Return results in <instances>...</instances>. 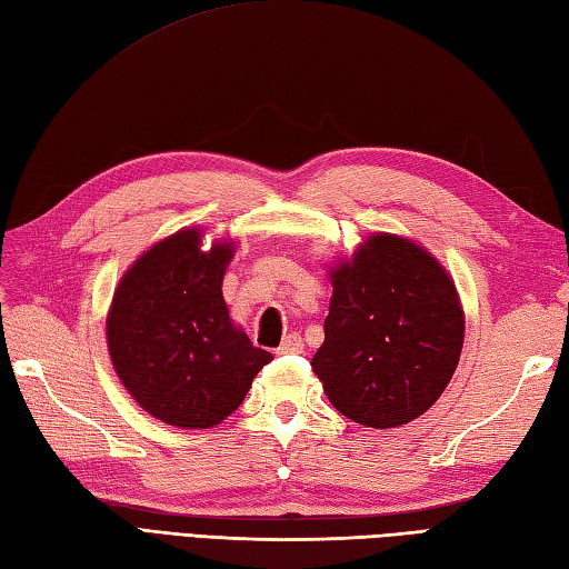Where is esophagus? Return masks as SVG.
<instances>
[{
  "instance_id": "obj_1",
  "label": "esophagus",
  "mask_w": 569,
  "mask_h": 569,
  "mask_svg": "<svg viewBox=\"0 0 569 569\" xmlns=\"http://www.w3.org/2000/svg\"><path fill=\"white\" fill-rule=\"evenodd\" d=\"M302 349H306V345H302V337L300 335H288L283 339V345L276 349V353L281 356H288V353H302Z\"/></svg>"
}]
</instances>
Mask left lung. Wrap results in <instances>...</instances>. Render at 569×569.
Returning a JSON list of instances; mask_svg holds the SVG:
<instances>
[{
	"instance_id": "1",
	"label": "left lung",
	"mask_w": 569,
	"mask_h": 569,
	"mask_svg": "<svg viewBox=\"0 0 569 569\" xmlns=\"http://www.w3.org/2000/svg\"><path fill=\"white\" fill-rule=\"evenodd\" d=\"M325 345L312 356L329 402L356 425L392 429L441 398L463 349L451 276L429 252L373 234L332 273Z\"/></svg>"
}]
</instances>
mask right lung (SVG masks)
<instances>
[{
  "instance_id": "1",
  "label": "right lung",
  "mask_w": 569,
  "mask_h": 569,
  "mask_svg": "<svg viewBox=\"0 0 569 569\" xmlns=\"http://www.w3.org/2000/svg\"><path fill=\"white\" fill-rule=\"evenodd\" d=\"M232 254V242L203 252L201 232L181 230L118 283L106 320L111 361L133 400L164 425H220L273 359L230 322L222 276Z\"/></svg>"
}]
</instances>
